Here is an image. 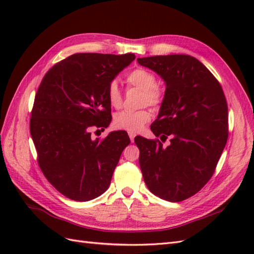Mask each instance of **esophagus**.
<instances>
[{
    "label": "esophagus",
    "instance_id": "obj_1",
    "mask_svg": "<svg viewBox=\"0 0 254 254\" xmlns=\"http://www.w3.org/2000/svg\"><path fill=\"white\" fill-rule=\"evenodd\" d=\"M134 136H135V133L129 132V137H130V141H131V143L134 141Z\"/></svg>",
    "mask_w": 254,
    "mask_h": 254
}]
</instances>
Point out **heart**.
<instances>
[{"label":"heart","mask_w":254,"mask_h":254,"mask_svg":"<svg viewBox=\"0 0 254 254\" xmlns=\"http://www.w3.org/2000/svg\"><path fill=\"white\" fill-rule=\"evenodd\" d=\"M126 81L129 86L139 88L143 91V105L159 107L163 102V91L157 86V77L151 71L144 67H136L126 76ZM107 97L110 105L114 108H120L123 104L122 92L119 88L117 80L109 82L107 88ZM151 119V113L147 109L142 110H123L115 114L113 124L114 126L126 130L129 132H139L146 123Z\"/></svg>","instance_id":"1"}]
</instances>
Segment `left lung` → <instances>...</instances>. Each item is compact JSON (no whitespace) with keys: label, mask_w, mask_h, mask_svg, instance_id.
<instances>
[{"label":"left lung","mask_w":254,"mask_h":254,"mask_svg":"<svg viewBox=\"0 0 254 254\" xmlns=\"http://www.w3.org/2000/svg\"><path fill=\"white\" fill-rule=\"evenodd\" d=\"M165 81V94L150 129L165 141L135 136L140 167L152 194L179 202L211 179L228 140V105L214 75L195 57L137 58Z\"/></svg>","instance_id":"obj_1"}]
</instances>
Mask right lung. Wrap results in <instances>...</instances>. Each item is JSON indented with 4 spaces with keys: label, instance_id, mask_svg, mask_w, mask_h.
<instances>
[{
    "label": "right lung",
    "instance_id": "obj_1",
    "mask_svg": "<svg viewBox=\"0 0 254 254\" xmlns=\"http://www.w3.org/2000/svg\"><path fill=\"white\" fill-rule=\"evenodd\" d=\"M134 58V54H74L51 67L38 88L29 122L38 164L52 186L72 200L104 194L130 143L124 130L93 140L91 128L109 126L107 88Z\"/></svg>",
    "mask_w": 254,
    "mask_h": 254
}]
</instances>
